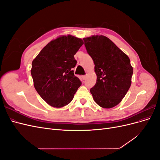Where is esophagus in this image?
<instances>
[{"label": "esophagus", "instance_id": "obj_1", "mask_svg": "<svg viewBox=\"0 0 160 160\" xmlns=\"http://www.w3.org/2000/svg\"><path fill=\"white\" fill-rule=\"evenodd\" d=\"M86 77H87V75H83L82 76V79H83V80H85V79H86Z\"/></svg>", "mask_w": 160, "mask_h": 160}]
</instances>
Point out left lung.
<instances>
[{
    "mask_svg": "<svg viewBox=\"0 0 160 160\" xmlns=\"http://www.w3.org/2000/svg\"><path fill=\"white\" fill-rule=\"evenodd\" d=\"M83 41L97 75L91 93L100 107L112 108L122 101L132 84L133 70L129 58L107 37L93 35Z\"/></svg>",
    "mask_w": 160,
    "mask_h": 160,
    "instance_id": "left-lung-1",
    "label": "left lung"
}]
</instances>
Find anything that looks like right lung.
I'll return each instance as SVG.
<instances>
[{
	"label": "right lung",
	"instance_id": "obj_1",
	"mask_svg": "<svg viewBox=\"0 0 160 160\" xmlns=\"http://www.w3.org/2000/svg\"><path fill=\"white\" fill-rule=\"evenodd\" d=\"M83 44L81 38L61 36L48 43L32 62L34 87L53 108L68 105L81 85L72 68L77 64L74 55Z\"/></svg>",
	"mask_w": 160,
	"mask_h": 160
}]
</instances>
